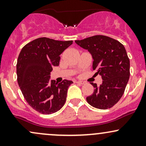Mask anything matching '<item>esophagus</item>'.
Instances as JSON below:
<instances>
[{"mask_svg": "<svg viewBox=\"0 0 146 146\" xmlns=\"http://www.w3.org/2000/svg\"><path fill=\"white\" fill-rule=\"evenodd\" d=\"M75 83H76V84H81V85H84V84H85V82H84V81H75Z\"/></svg>", "mask_w": 146, "mask_h": 146, "instance_id": "1", "label": "esophagus"}]
</instances>
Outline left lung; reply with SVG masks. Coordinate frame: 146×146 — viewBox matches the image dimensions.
Segmentation results:
<instances>
[{
	"label": "left lung",
	"instance_id": "8db88e82",
	"mask_svg": "<svg viewBox=\"0 0 146 146\" xmlns=\"http://www.w3.org/2000/svg\"><path fill=\"white\" fill-rule=\"evenodd\" d=\"M92 54L95 76H102L100 86L91 83L93 93L86 98L93 107L107 109L113 106L123 96L129 79V59L123 44L105 35H94L75 41Z\"/></svg>",
	"mask_w": 146,
	"mask_h": 146
}]
</instances>
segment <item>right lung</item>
<instances>
[{
    "mask_svg": "<svg viewBox=\"0 0 146 146\" xmlns=\"http://www.w3.org/2000/svg\"><path fill=\"white\" fill-rule=\"evenodd\" d=\"M72 42L40 37L25 45L19 55L18 84L28 104L40 113H54L65 104L67 89L73 82L50 81V72L58 66L60 55Z\"/></svg>",
    "mask_w": 146,
    "mask_h": 146,
    "instance_id": "obj_1",
    "label": "right lung"
}]
</instances>
